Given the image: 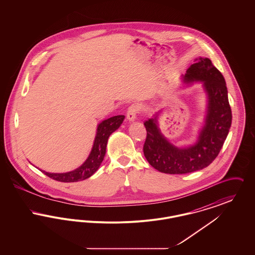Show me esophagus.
Segmentation results:
<instances>
[{
  "mask_svg": "<svg viewBox=\"0 0 255 255\" xmlns=\"http://www.w3.org/2000/svg\"><path fill=\"white\" fill-rule=\"evenodd\" d=\"M138 106L132 105L127 111V120L130 122H134L136 120V115L138 113Z\"/></svg>",
  "mask_w": 255,
  "mask_h": 255,
  "instance_id": "obj_1",
  "label": "esophagus"
}]
</instances>
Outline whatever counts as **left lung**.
I'll return each mask as SVG.
<instances>
[{"label": "left lung", "mask_w": 255, "mask_h": 255, "mask_svg": "<svg viewBox=\"0 0 255 255\" xmlns=\"http://www.w3.org/2000/svg\"><path fill=\"white\" fill-rule=\"evenodd\" d=\"M182 79L185 85L194 81L203 83L207 99L205 124L193 144L178 147L158 127L161 111L144 122V156L155 169L165 174H186L208 166L218 156L231 129L232 115L226 81L211 60L196 58Z\"/></svg>", "instance_id": "obj_1"}]
</instances>
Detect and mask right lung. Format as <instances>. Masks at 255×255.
<instances>
[{
  "label": "right lung",
  "mask_w": 255,
  "mask_h": 255,
  "mask_svg": "<svg viewBox=\"0 0 255 255\" xmlns=\"http://www.w3.org/2000/svg\"><path fill=\"white\" fill-rule=\"evenodd\" d=\"M124 119L125 117L122 115L115 116L100 122L97 125L96 137L91 153L78 168L66 173H49L44 170L41 171L52 180L58 182H79L90 178L97 172L104 159L110 135L121 127Z\"/></svg>",
  "instance_id": "1"
}]
</instances>
